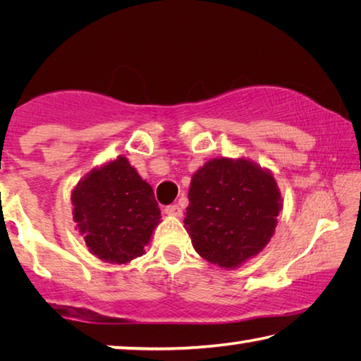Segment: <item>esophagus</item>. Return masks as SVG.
<instances>
[{
	"label": "esophagus",
	"mask_w": 361,
	"mask_h": 361,
	"mask_svg": "<svg viewBox=\"0 0 361 361\" xmlns=\"http://www.w3.org/2000/svg\"><path fill=\"white\" fill-rule=\"evenodd\" d=\"M166 213H167V215H170V216H181L183 210L180 209V205L172 204V205H167L166 207Z\"/></svg>",
	"instance_id": "esophagus-1"
}]
</instances>
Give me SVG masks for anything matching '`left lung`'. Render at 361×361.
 <instances>
[{"label":"left lung","mask_w":361,"mask_h":361,"mask_svg":"<svg viewBox=\"0 0 361 361\" xmlns=\"http://www.w3.org/2000/svg\"><path fill=\"white\" fill-rule=\"evenodd\" d=\"M185 228L204 259L239 267L271 240L282 195L269 170L247 159H212L192 175Z\"/></svg>","instance_id":"obj_1"}]
</instances>
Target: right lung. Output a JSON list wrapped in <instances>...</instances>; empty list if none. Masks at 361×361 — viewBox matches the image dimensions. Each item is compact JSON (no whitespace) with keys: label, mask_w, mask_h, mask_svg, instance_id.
<instances>
[{"label":"right lung","mask_w":361,"mask_h":361,"mask_svg":"<svg viewBox=\"0 0 361 361\" xmlns=\"http://www.w3.org/2000/svg\"><path fill=\"white\" fill-rule=\"evenodd\" d=\"M71 202L90 253L113 264L142 256L161 223L154 191L124 156L90 170L73 189Z\"/></svg>","instance_id":"right-lung-1"}]
</instances>
